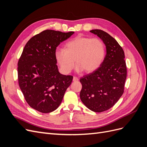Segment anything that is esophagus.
I'll return each instance as SVG.
<instances>
[{"instance_id":"esophagus-1","label":"esophagus","mask_w":147,"mask_h":147,"mask_svg":"<svg viewBox=\"0 0 147 147\" xmlns=\"http://www.w3.org/2000/svg\"><path fill=\"white\" fill-rule=\"evenodd\" d=\"M78 80H79V78L78 77H74V78H73V81L74 82H77V81H78Z\"/></svg>"}]
</instances>
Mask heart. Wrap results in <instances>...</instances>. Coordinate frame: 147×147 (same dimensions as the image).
<instances>
[{
  "label": "heart",
  "instance_id": "heart-1",
  "mask_svg": "<svg viewBox=\"0 0 147 147\" xmlns=\"http://www.w3.org/2000/svg\"><path fill=\"white\" fill-rule=\"evenodd\" d=\"M105 55V46L102 40L80 35L67 42L65 50H57L55 52L57 63L65 74L73 70L75 60L78 71L94 72L102 64Z\"/></svg>",
  "mask_w": 147,
  "mask_h": 147
}]
</instances>
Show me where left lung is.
<instances>
[{
    "instance_id": "8db88e82",
    "label": "left lung",
    "mask_w": 147,
    "mask_h": 147,
    "mask_svg": "<svg viewBox=\"0 0 147 147\" xmlns=\"http://www.w3.org/2000/svg\"><path fill=\"white\" fill-rule=\"evenodd\" d=\"M106 46L104 61L94 72L84 75L80 99L86 107L95 112L110 109L123 95L127 68L122 47L113 37L100 29L91 30Z\"/></svg>"
}]
</instances>
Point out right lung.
<instances>
[{
  "label": "right lung",
  "mask_w": 147,
  "mask_h": 147,
  "mask_svg": "<svg viewBox=\"0 0 147 147\" xmlns=\"http://www.w3.org/2000/svg\"><path fill=\"white\" fill-rule=\"evenodd\" d=\"M74 32L45 30L26 44L18 63L19 86L29 105L47 113L55 110L72 82V75L61 74L56 65V47Z\"/></svg>",
  "instance_id": "obj_1"
}]
</instances>
